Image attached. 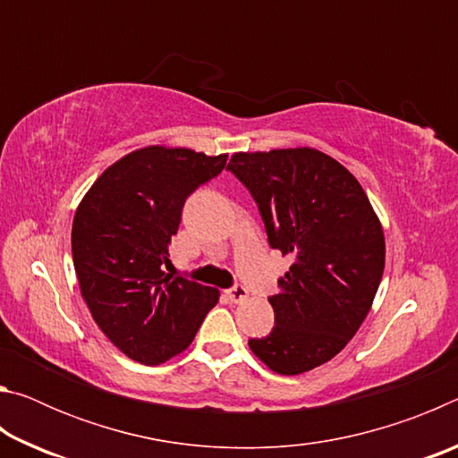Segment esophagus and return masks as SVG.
Masks as SVG:
<instances>
[{
  "label": "esophagus",
  "mask_w": 458,
  "mask_h": 458,
  "mask_svg": "<svg viewBox=\"0 0 458 458\" xmlns=\"http://www.w3.org/2000/svg\"><path fill=\"white\" fill-rule=\"evenodd\" d=\"M226 294L232 303H244V301L248 299V291L244 289V286H234V289L226 291Z\"/></svg>",
  "instance_id": "esophagus-1"
}]
</instances>
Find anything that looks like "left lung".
<instances>
[{
	"label": "left lung",
	"instance_id": "left-lung-1",
	"mask_svg": "<svg viewBox=\"0 0 458 458\" xmlns=\"http://www.w3.org/2000/svg\"><path fill=\"white\" fill-rule=\"evenodd\" d=\"M228 169L257 199L268 244L293 259L268 299L276 325L248 347L276 374H305L368 317L386 265L382 222L350 169L313 147L238 151Z\"/></svg>",
	"mask_w": 458,
	"mask_h": 458
}]
</instances>
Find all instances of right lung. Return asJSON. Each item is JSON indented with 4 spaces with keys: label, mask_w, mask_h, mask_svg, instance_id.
Here are the masks:
<instances>
[{
    "label": "right lung",
    "mask_w": 458,
    "mask_h": 458,
    "mask_svg": "<svg viewBox=\"0 0 458 458\" xmlns=\"http://www.w3.org/2000/svg\"><path fill=\"white\" fill-rule=\"evenodd\" d=\"M228 153L149 145L108 165L76 208L72 260L92 319L127 358L157 366L190 347L220 291L164 273L185 198Z\"/></svg>",
    "instance_id": "obj_1"
}]
</instances>
